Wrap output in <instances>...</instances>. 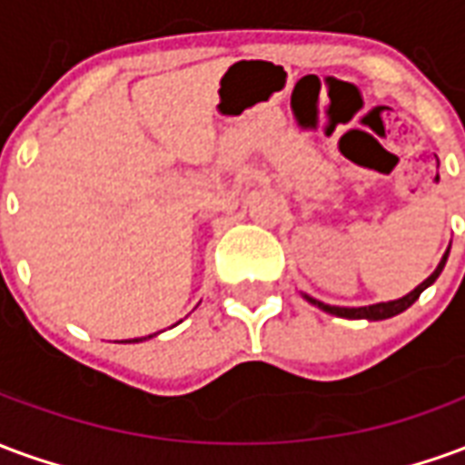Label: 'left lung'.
<instances>
[{
    "label": "left lung",
    "instance_id": "obj_1",
    "mask_svg": "<svg viewBox=\"0 0 465 465\" xmlns=\"http://www.w3.org/2000/svg\"><path fill=\"white\" fill-rule=\"evenodd\" d=\"M446 259H449V252H446V256L440 259L439 269L430 273L429 279L423 283H419L413 292L409 293V296H403V299H396V302H386V303H373V306H361V309H341V306H329V303L323 302H316V299H312V296H306V302H312L313 306H319V309H323L326 313H333V316H341V319H369V322H381V319H391V316H396V313L406 312L411 303L419 299L420 293H423V289H429L430 283L439 279V273L443 272V266H446Z\"/></svg>",
    "mask_w": 465,
    "mask_h": 465
}]
</instances>
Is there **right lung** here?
I'll use <instances>...</instances> for the list:
<instances>
[{"instance_id": "add662e5", "label": "right lung", "mask_w": 465, "mask_h": 465, "mask_svg": "<svg viewBox=\"0 0 465 465\" xmlns=\"http://www.w3.org/2000/svg\"><path fill=\"white\" fill-rule=\"evenodd\" d=\"M134 341H139V339H134Z\"/></svg>"}]
</instances>
